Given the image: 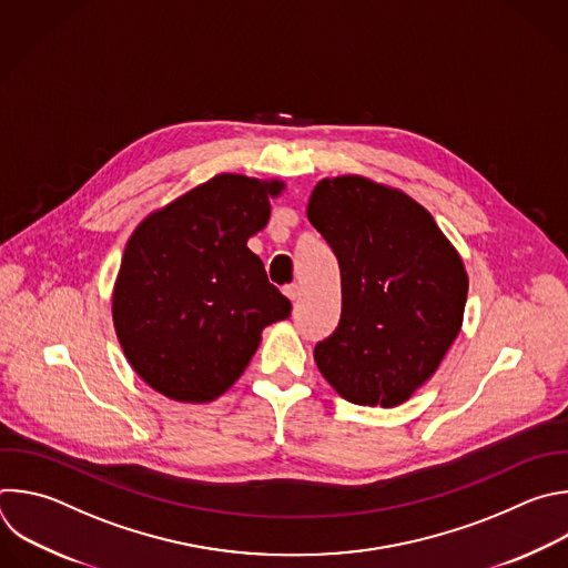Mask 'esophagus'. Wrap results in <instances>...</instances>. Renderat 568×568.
I'll return each instance as SVG.
<instances>
[{
  "label": "esophagus",
  "instance_id": "1",
  "mask_svg": "<svg viewBox=\"0 0 568 568\" xmlns=\"http://www.w3.org/2000/svg\"><path fill=\"white\" fill-rule=\"evenodd\" d=\"M283 292H285V296H287V298H290V301H296V298H298V296H301V287H298V285H296V283H292V285H287V287H285V290H283Z\"/></svg>",
  "mask_w": 568,
  "mask_h": 568
}]
</instances>
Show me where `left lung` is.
I'll use <instances>...</instances> for the list:
<instances>
[{
    "label": "left lung",
    "mask_w": 568,
    "mask_h": 568,
    "mask_svg": "<svg viewBox=\"0 0 568 568\" xmlns=\"http://www.w3.org/2000/svg\"><path fill=\"white\" fill-rule=\"evenodd\" d=\"M307 219L341 270V321L314 347L321 374L356 406L408 402L462 329V256L428 210L363 175L323 178Z\"/></svg>",
    "instance_id": "8db88e82"
}]
</instances>
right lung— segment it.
<instances>
[{
	"instance_id": "right-lung-1",
	"label": "right lung",
	"mask_w": 568,
	"mask_h": 568,
	"mask_svg": "<svg viewBox=\"0 0 568 568\" xmlns=\"http://www.w3.org/2000/svg\"><path fill=\"white\" fill-rule=\"evenodd\" d=\"M281 180L221 173L149 214L131 234L113 287L118 341L155 393L207 404L239 382L263 327L290 301L247 247L270 221Z\"/></svg>"
}]
</instances>
